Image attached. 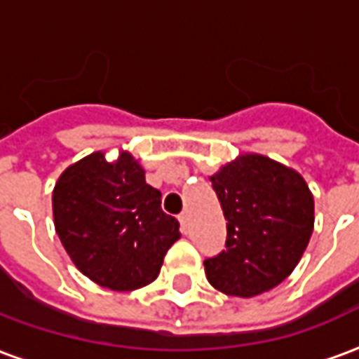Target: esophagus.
Returning a JSON list of instances; mask_svg holds the SVG:
<instances>
[{
  "mask_svg": "<svg viewBox=\"0 0 359 359\" xmlns=\"http://www.w3.org/2000/svg\"><path fill=\"white\" fill-rule=\"evenodd\" d=\"M179 221H180V226H182V231L187 233L188 231V213L187 211H182V213H180Z\"/></svg>",
  "mask_w": 359,
  "mask_h": 359,
  "instance_id": "obj_1",
  "label": "esophagus"
}]
</instances>
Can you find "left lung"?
Masks as SVG:
<instances>
[{
    "label": "left lung",
    "instance_id": "obj_1",
    "mask_svg": "<svg viewBox=\"0 0 359 359\" xmlns=\"http://www.w3.org/2000/svg\"><path fill=\"white\" fill-rule=\"evenodd\" d=\"M226 219L225 250L205 257L211 286L250 298L283 283L313 233L306 180L269 157L241 156L211 177Z\"/></svg>",
    "mask_w": 359,
    "mask_h": 359
}]
</instances>
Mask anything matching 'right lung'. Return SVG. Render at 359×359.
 Returning a JSON list of instances; mask_svg holds the SVG:
<instances>
[{
    "label": "right lung",
    "mask_w": 359,
    "mask_h": 359,
    "mask_svg": "<svg viewBox=\"0 0 359 359\" xmlns=\"http://www.w3.org/2000/svg\"><path fill=\"white\" fill-rule=\"evenodd\" d=\"M53 221L74 265L111 290L156 280L180 238L179 221L161 210V192L126 151L113 163L95 151L71 165L53 188Z\"/></svg>",
    "instance_id": "obj_1"
}]
</instances>
